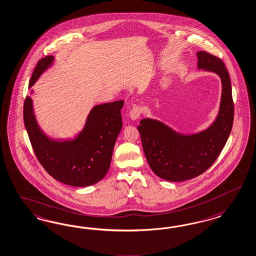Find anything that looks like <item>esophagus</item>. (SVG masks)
<instances>
[{
	"label": "esophagus",
	"instance_id": "34e87169",
	"mask_svg": "<svg viewBox=\"0 0 256 256\" xmlns=\"http://www.w3.org/2000/svg\"><path fill=\"white\" fill-rule=\"evenodd\" d=\"M140 114H141V108H140V106H134L131 110H130V112H129V116L131 118L132 120H138V118L139 116H140Z\"/></svg>",
	"mask_w": 256,
	"mask_h": 256
}]
</instances>
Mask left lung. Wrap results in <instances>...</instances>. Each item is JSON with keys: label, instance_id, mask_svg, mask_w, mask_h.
Listing matches in <instances>:
<instances>
[{"label": "left lung", "instance_id": "1", "mask_svg": "<svg viewBox=\"0 0 256 256\" xmlns=\"http://www.w3.org/2000/svg\"><path fill=\"white\" fill-rule=\"evenodd\" d=\"M198 68L219 76V111L206 130L182 134L158 120L146 118L138 126L148 166L168 182H184L203 174L216 161L226 143L234 120V102L229 74L220 58L199 52Z\"/></svg>", "mask_w": 256, "mask_h": 256}]
</instances>
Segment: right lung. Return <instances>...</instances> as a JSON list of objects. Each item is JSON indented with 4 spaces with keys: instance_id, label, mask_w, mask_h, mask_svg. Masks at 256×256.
I'll list each match as a JSON object with an SVG mask.
<instances>
[{
    "instance_id": "right-lung-1",
    "label": "right lung",
    "mask_w": 256,
    "mask_h": 256,
    "mask_svg": "<svg viewBox=\"0 0 256 256\" xmlns=\"http://www.w3.org/2000/svg\"><path fill=\"white\" fill-rule=\"evenodd\" d=\"M54 60L53 56H46L38 62L30 88ZM124 104L120 100L95 106L83 129L73 138L56 139L40 128L32 99L27 96L23 106L24 124L34 152L46 171L60 182L74 187H87L100 182L110 169L113 148L122 128L120 110Z\"/></svg>"
}]
</instances>
